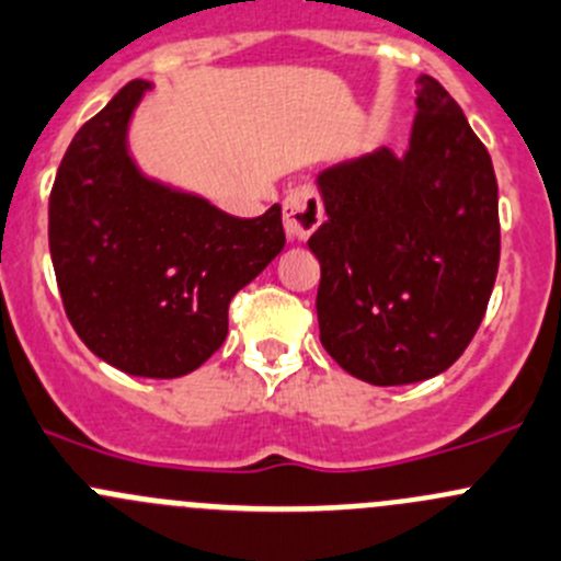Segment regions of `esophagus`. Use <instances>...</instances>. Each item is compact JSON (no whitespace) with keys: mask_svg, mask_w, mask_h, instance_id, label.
<instances>
[{"mask_svg":"<svg viewBox=\"0 0 561 561\" xmlns=\"http://www.w3.org/2000/svg\"><path fill=\"white\" fill-rule=\"evenodd\" d=\"M323 199L312 186H301L285 197L282 221H285V232L290 241H307L323 225Z\"/></svg>","mask_w":561,"mask_h":561,"instance_id":"34e87169","label":"esophagus"}]
</instances>
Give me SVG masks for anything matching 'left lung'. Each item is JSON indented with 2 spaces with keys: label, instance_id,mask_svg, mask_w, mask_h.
Listing matches in <instances>:
<instances>
[{
  "label": "left lung",
  "instance_id": "left-lung-1",
  "mask_svg": "<svg viewBox=\"0 0 561 561\" xmlns=\"http://www.w3.org/2000/svg\"><path fill=\"white\" fill-rule=\"evenodd\" d=\"M416 106L402 159L383 148L318 178L320 342L375 386L416 383L463 356L502 249L488 148L433 76H419Z\"/></svg>",
  "mask_w": 561,
  "mask_h": 561
}]
</instances>
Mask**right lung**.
I'll return each instance as SVG.
<instances>
[{
	"instance_id": "obj_1",
	"label": "right lung",
	"mask_w": 561,
	"mask_h": 561,
	"mask_svg": "<svg viewBox=\"0 0 561 561\" xmlns=\"http://www.w3.org/2000/svg\"><path fill=\"white\" fill-rule=\"evenodd\" d=\"M134 79L68 145L48 197L65 314L87 347L136 378H181L227 336V309L285 247L282 208L236 219L136 172L125 128Z\"/></svg>"
}]
</instances>
